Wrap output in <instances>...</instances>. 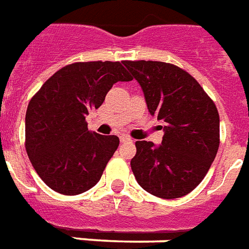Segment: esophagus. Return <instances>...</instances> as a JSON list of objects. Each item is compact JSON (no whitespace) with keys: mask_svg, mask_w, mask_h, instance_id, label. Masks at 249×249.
<instances>
[{"mask_svg":"<svg viewBox=\"0 0 249 249\" xmlns=\"http://www.w3.org/2000/svg\"><path fill=\"white\" fill-rule=\"evenodd\" d=\"M120 141L121 142H129V141H132V139H130L129 136H126V134H121L120 136Z\"/></svg>","mask_w":249,"mask_h":249,"instance_id":"1","label":"esophagus"}]
</instances>
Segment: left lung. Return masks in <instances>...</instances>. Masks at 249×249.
I'll return each instance as SVG.
<instances>
[{
	"mask_svg": "<svg viewBox=\"0 0 249 249\" xmlns=\"http://www.w3.org/2000/svg\"><path fill=\"white\" fill-rule=\"evenodd\" d=\"M142 88L150 115L165 123L160 146L136 142L130 161L136 181L150 194L174 199L194 190L218 153L219 113L190 73L154 60H124Z\"/></svg>",
	"mask_w": 249,
	"mask_h": 249,
	"instance_id": "8db88e82",
	"label": "left lung"
}]
</instances>
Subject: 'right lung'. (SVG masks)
<instances>
[{
	"instance_id": "1",
	"label": "right lung",
	"mask_w": 249,
	"mask_h": 249,
	"mask_svg": "<svg viewBox=\"0 0 249 249\" xmlns=\"http://www.w3.org/2000/svg\"><path fill=\"white\" fill-rule=\"evenodd\" d=\"M132 79L120 62H76L56 71L31 97L25 148L50 189L76 195L100 181L120 140L88 130L86 116L103 104L115 83Z\"/></svg>"
}]
</instances>
